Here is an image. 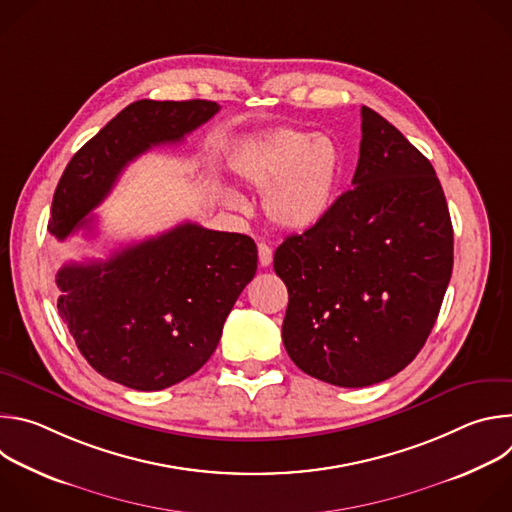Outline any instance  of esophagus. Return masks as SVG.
<instances>
[{"label":"esophagus","instance_id":"34e87169","mask_svg":"<svg viewBox=\"0 0 512 512\" xmlns=\"http://www.w3.org/2000/svg\"><path fill=\"white\" fill-rule=\"evenodd\" d=\"M257 251H259V263L263 265V267H269L271 263H273V249L267 245V243H259L257 245Z\"/></svg>","mask_w":512,"mask_h":512}]
</instances>
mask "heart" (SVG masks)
Here are the masks:
<instances>
[{"label": "heart", "instance_id": "b5f03b06", "mask_svg": "<svg viewBox=\"0 0 512 512\" xmlns=\"http://www.w3.org/2000/svg\"><path fill=\"white\" fill-rule=\"evenodd\" d=\"M342 172L338 145L326 135L277 129L261 137L239 162V174L265 190V210L283 229L306 231L330 212ZM237 208L243 200L229 194Z\"/></svg>", "mask_w": 512, "mask_h": 512}]
</instances>
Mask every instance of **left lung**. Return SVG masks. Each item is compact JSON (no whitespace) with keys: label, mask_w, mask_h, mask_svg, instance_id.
<instances>
[{"label":"left lung","mask_w":512,"mask_h":512,"mask_svg":"<svg viewBox=\"0 0 512 512\" xmlns=\"http://www.w3.org/2000/svg\"><path fill=\"white\" fill-rule=\"evenodd\" d=\"M350 190L275 251L289 304L281 338L298 367L336 387L381 383L423 348L454 267V229L429 160L362 107Z\"/></svg>","instance_id":"8db88e82"}]
</instances>
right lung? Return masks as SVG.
<instances>
[{"mask_svg":"<svg viewBox=\"0 0 512 512\" xmlns=\"http://www.w3.org/2000/svg\"><path fill=\"white\" fill-rule=\"evenodd\" d=\"M214 101H135L68 162L48 231L66 239L93 229L97 208L129 162L218 113ZM257 271L255 241L194 223L127 245L105 261L56 273L58 314L91 367L135 391H160L194 375Z\"/></svg>","mask_w":512,"mask_h":512,"instance_id":"obj_1","label":"right lung"}]
</instances>
